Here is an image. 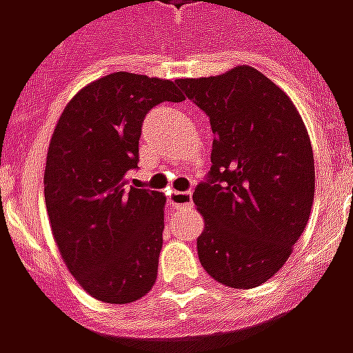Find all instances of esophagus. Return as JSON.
I'll return each instance as SVG.
<instances>
[{
	"label": "esophagus",
	"instance_id": "1",
	"mask_svg": "<svg viewBox=\"0 0 353 353\" xmlns=\"http://www.w3.org/2000/svg\"><path fill=\"white\" fill-rule=\"evenodd\" d=\"M170 204L172 206H191L192 191H174L170 194Z\"/></svg>",
	"mask_w": 353,
	"mask_h": 353
}]
</instances>
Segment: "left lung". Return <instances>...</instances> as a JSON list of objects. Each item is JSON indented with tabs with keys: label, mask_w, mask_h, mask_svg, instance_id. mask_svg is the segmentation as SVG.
<instances>
[{
	"label": "left lung",
	"mask_w": 353,
	"mask_h": 353,
	"mask_svg": "<svg viewBox=\"0 0 353 353\" xmlns=\"http://www.w3.org/2000/svg\"><path fill=\"white\" fill-rule=\"evenodd\" d=\"M176 83L214 132L212 168L192 194L206 221L200 265L229 288H257L308 223L316 174L306 126L288 94L250 65Z\"/></svg>",
	"instance_id": "8db88e82"
}]
</instances>
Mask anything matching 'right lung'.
<instances>
[{
  "label": "right lung",
  "mask_w": 353,
  "mask_h": 353,
  "mask_svg": "<svg viewBox=\"0 0 353 353\" xmlns=\"http://www.w3.org/2000/svg\"><path fill=\"white\" fill-rule=\"evenodd\" d=\"M176 83L117 72L79 90L60 115L45 166V204L62 259L94 299L134 303L153 288L166 196L126 187L145 115L183 101Z\"/></svg>",
  "instance_id": "obj_1"
}]
</instances>
